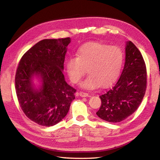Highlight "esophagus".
<instances>
[{"mask_svg": "<svg viewBox=\"0 0 160 160\" xmlns=\"http://www.w3.org/2000/svg\"><path fill=\"white\" fill-rule=\"evenodd\" d=\"M78 94L81 96L83 97V98H85V97H88L89 94L88 93H85V92H83V91H80L78 93Z\"/></svg>", "mask_w": 160, "mask_h": 160, "instance_id": "34e87169", "label": "esophagus"}]
</instances>
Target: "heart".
Wrapping results in <instances>:
<instances>
[{
	"instance_id": "b5f03b06",
	"label": "heart",
	"mask_w": 160,
	"mask_h": 160,
	"mask_svg": "<svg viewBox=\"0 0 160 160\" xmlns=\"http://www.w3.org/2000/svg\"><path fill=\"white\" fill-rule=\"evenodd\" d=\"M123 62V53L118 46H109L99 42H89L81 46L76 57L67 61V71L72 83H78L85 75H89L81 84L86 89H95L112 85L119 75Z\"/></svg>"
}]
</instances>
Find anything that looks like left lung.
Listing matches in <instances>:
<instances>
[{
	"label": "left lung",
	"mask_w": 160,
	"mask_h": 160,
	"mask_svg": "<svg viewBox=\"0 0 160 160\" xmlns=\"http://www.w3.org/2000/svg\"><path fill=\"white\" fill-rule=\"evenodd\" d=\"M146 87V66L142 53L132 41H128L122 73L112 88L99 96L101 105L96 114L106 122H122L138 109Z\"/></svg>",
	"instance_id": "1"
}]
</instances>
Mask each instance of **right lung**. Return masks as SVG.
Returning a JSON list of instances; mask_svg holds the SVG:
<instances>
[{"label": "right lung", "mask_w": 160, "mask_h": 160, "mask_svg": "<svg viewBox=\"0 0 160 160\" xmlns=\"http://www.w3.org/2000/svg\"><path fill=\"white\" fill-rule=\"evenodd\" d=\"M69 37L43 39L23 55L17 69L15 89L19 105L32 122L50 127L63 119L75 97L76 89L67 84L62 70ZM34 74L41 77L42 88L32 85Z\"/></svg>", "instance_id": "add662e5"}]
</instances>
